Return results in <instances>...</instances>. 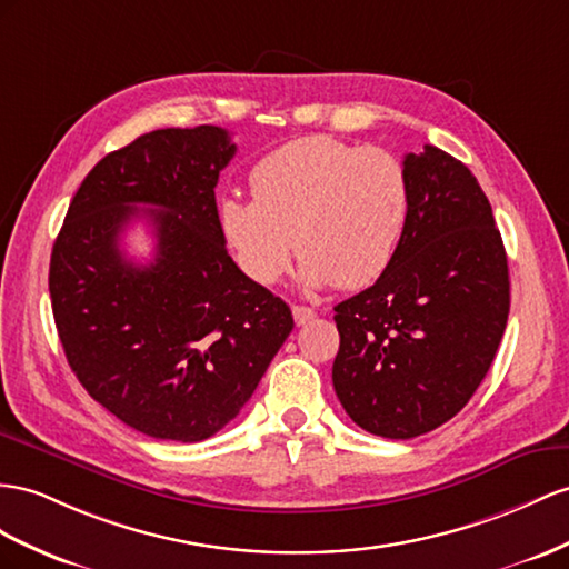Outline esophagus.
Listing matches in <instances>:
<instances>
[{"instance_id":"1","label":"esophagus","mask_w":569,"mask_h":569,"mask_svg":"<svg viewBox=\"0 0 569 569\" xmlns=\"http://www.w3.org/2000/svg\"><path fill=\"white\" fill-rule=\"evenodd\" d=\"M312 317H315V312L310 308H305V305H293V319H296L298 327L308 325Z\"/></svg>"}]
</instances>
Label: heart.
<instances>
[{"mask_svg":"<svg viewBox=\"0 0 569 569\" xmlns=\"http://www.w3.org/2000/svg\"><path fill=\"white\" fill-rule=\"evenodd\" d=\"M250 192L252 201H218L216 223L257 286L283 279L293 242L308 286H368L389 267L409 213V178L395 156L327 134L261 158L250 172Z\"/></svg>","mask_w":569,"mask_h":569,"instance_id":"heart-1","label":"heart"}]
</instances>
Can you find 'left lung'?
<instances>
[{
	"mask_svg": "<svg viewBox=\"0 0 569 569\" xmlns=\"http://www.w3.org/2000/svg\"><path fill=\"white\" fill-rule=\"evenodd\" d=\"M403 170L409 213L395 257L333 308V389L356 426L389 440L440 428L469 403L509 315L505 244L471 170L430 143Z\"/></svg>",
	"mask_w": 569,
	"mask_h": 569,
	"instance_id": "8db88e82",
	"label": "left lung"
}]
</instances>
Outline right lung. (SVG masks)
<instances>
[{
	"instance_id": "1",
	"label": "right lung",
	"mask_w": 569,
	"mask_h": 569,
	"mask_svg": "<svg viewBox=\"0 0 569 569\" xmlns=\"http://www.w3.org/2000/svg\"><path fill=\"white\" fill-rule=\"evenodd\" d=\"M232 156L213 124L134 139L86 174L52 247L69 368L103 409L156 440L223 430L293 331L288 305L247 279L218 230L213 189ZM134 217L154 230L149 266L119 250Z\"/></svg>"
}]
</instances>
